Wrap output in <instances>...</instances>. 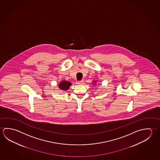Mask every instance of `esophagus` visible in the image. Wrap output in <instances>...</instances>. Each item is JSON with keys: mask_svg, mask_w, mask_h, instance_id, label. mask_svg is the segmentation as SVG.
I'll return each instance as SVG.
<instances>
[{"mask_svg": "<svg viewBox=\"0 0 160 160\" xmlns=\"http://www.w3.org/2000/svg\"><path fill=\"white\" fill-rule=\"evenodd\" d=\"M78 84H84V81L83 80H81V81H79L77 82Z\"/></svg>", "mask_w": 160, "mask_h": 160, "instance_id": "esophagus-1", "label": "esophagus"}]
</instances>
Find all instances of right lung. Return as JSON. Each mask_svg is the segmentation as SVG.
Instances as JSON below:
<instances>
[{
    "label": "right lung",
    "instance_id": "1",
    "mask_svg": "<svg viewBox=\"0 0 160 160\" xmlns=\"http://www.w3.org/2000/svg\"><path fill=\"white\" fill-rule=\"evenodd\" d=\"M71 85L70 82L67 81H63L59 84V88L61 90H67L70 88V86Z\"/></svg>",
    "mask_w": 160,
    "mask_h": 160
}]
</instances>
